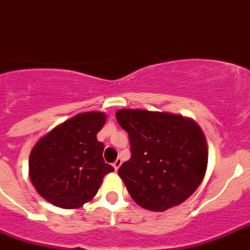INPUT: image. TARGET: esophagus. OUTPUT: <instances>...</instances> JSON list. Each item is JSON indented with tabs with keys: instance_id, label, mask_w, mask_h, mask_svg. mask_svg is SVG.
I'll list each match as a JSON object with an SVG mask.
<instances>
[{
	"instance_id": "34e87169",
	"label": "esophagus",
	"mask_w": 250,
	"mask_h": 250,
	"mask_svg": "<svg viewBox=\"0 0 250 250\" xmlns=\"http://www.w3.org/2000/svg\"><path fill=\"white\" fill-rule=\"evenodd\" d=\"M121 165H122V159H117V160L114 161V164H113V167H114L115 170H118Z\"/></svg>"
}]
</instances>
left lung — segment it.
I'll return each mask as SVG.
<instances>
[{"instance_id":"1","label":"left lung","mask_w":250,"mask_h":250,"mask_svg":"<svg viewBox=\"0 0 250 250\" xmlns=\"http://www.w3.org/2000/svg\"><path fill=\"white\" fill-rule=\"evenodd\" d=\"M115 117L132 151L118 175L138 206L161 212L196 192L208 163L206 136L197 122L144 109H119Z\"/></svg>"}]
</instances>
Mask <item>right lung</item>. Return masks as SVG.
Listing matches in <instances>:
<instances>
[{"mask_svg":"<svg viewBox=\"0 0 250 250\" xmlns=\"http://www.w3.org/2000/svg\"><path fill=\"white\" fill-rule=\"evenodd\" d=\"M105 122V113H80L38 140L29 156V178L44 200L71 209L95 197L103 178L114 171L96 138Z\"/></svg>","mask_w":250,"mask_h":250,"instance_id":"1","label":"right lung"}]
</instances>
